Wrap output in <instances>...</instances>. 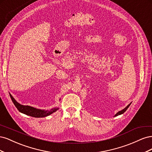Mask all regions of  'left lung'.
Instances as JSON below:
<instances>
[{
  "label": "left lung",
  "instance_id": "obj_1",
  "mask_svg": "<svg viewBox=\"0 0 152 152\" xmlns=\"http://www.w3.org/2000/svg\"><path fill=\"white\" fill-rule=\"evenodd\" d=\"M131 103L129 104L125 108H124L123 110H122L121 111H119L118 112H117L115 115V116H114V117H116V116H118V115H121V114H123L124 112H125L126 111L127 109L129 107V106L131 105Z\"/></svg>",
  "mask_w": 152,
  "mask_h": 152
}]
</instances>
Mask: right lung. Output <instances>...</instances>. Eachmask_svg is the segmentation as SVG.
Segmentation results:
<instances>
[{"mask_svg":"<svg viewBox=\"0 0 152 152\" xmlns=\"http://www.w3.org/2000/svg\"><path fill=\"white\" fill-rule=\"evenodd\" d=\"M10 97L11 98L12 102H13L14 104L15 105V107L17 108V109L19 110V112H20L22 113H24L25 115H29L33 117H36V118H41V117H47L49 115L53 113L54 112H56L57 110L59 109L58 107H54L53 108H51L49 110H40V109H37L34 108L32 107H30V106H25V105H23L20 104L19 103H18L16 99L12 97V96L10 93Z\"/></svg>","mask_w":152,"mask_h":152,"instance_id":"1","label":"right lung"}]
</instances>
